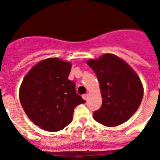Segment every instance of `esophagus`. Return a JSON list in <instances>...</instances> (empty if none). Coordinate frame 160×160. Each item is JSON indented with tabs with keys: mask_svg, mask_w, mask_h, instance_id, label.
<instances>
[{
	"mask_svg": "<svg viewBox=\"0 0 160 160\" xmlns=\"http://www.w3.org/2000/svg\"><path fill=\"white\" fill-rule=\"evenodd\" d=\"M82 98H83V99H84V100H86V101H87V98H88V94H83V95H82Z\"/></svg>",
	"mask_w": 160,
	"mask_h": 160,
	"instance_id": "obj_1",
	"label": "esophagus"
}]
</instances>
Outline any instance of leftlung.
<instances>
[{
    "mask_svg": "<svg viewBox=\"0 0 160 160\" xmlns=\"http://www.w3.org/2000/svg\"><path fill=\"white\" fill-rule=\"evenodd\" d=\"M99 82L102 104L93 114L98 122L115 127L128 121L140 105L143 87L132 68L114 54L87 62Z\"/></svg>",
    "mask_w": 160,
    "mask_h": 160,
    "instance_id": "1",
    "label": "left lung"
}]
</instances>
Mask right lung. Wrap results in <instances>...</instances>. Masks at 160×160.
I'll return each instance as SVG.
<instances>
[{
    "label": "right lung",
    "instance_id": "obj_1",
    "mask_svg": "<svg viewBox=\"0 0 160 160\" xmlns=\"http://www.w3.org/2000/svg\"><path fill=\"white\" fill-rule=\"evenodd\" d=\"M71 66L59 58H47L35 65L21 85L19 98L25 114L45 131L64 129L72 122L74 108L86 102L68 79Z\"/></svg>",
    "mask_w": 160,
    "mask_h": 160
}]
</instances>
